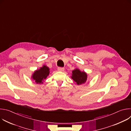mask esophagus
I'll list each match as a JSON object with an SVG mask.
<instances>
[{"label":"esophagus","mask_w":131,"mask_h":131,"mask_svg":"<svg viewBox=\"0 0 131 131\" xmlns=\"http://www.w3.org/2000/svg\"><path fill=\"white\" fill-rule=\"evenodd\" d=\"M58 70L60 71H63L64 70V68H63V67H58Z\"/></svg>","instance_id":"obj_1"}]
</instances>
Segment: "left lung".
Instances as JSON below:
<instances>
[{"mask_svg":"<svg viewBox=\"0 0 131 131\" xmlns=\"http://www.w3.org/2000/svg\"><path fill=\"white\" fill-rule=\"evenodd\" d=\"M72 79L76 82L77 84L80 85L84 83L87 80V74L84 71H81L76 68L72 71Z\"/></svg>","mask_w":131,"mask_h":131,"instance_id":"8db88e82","label":"left lung"}]
</instances>
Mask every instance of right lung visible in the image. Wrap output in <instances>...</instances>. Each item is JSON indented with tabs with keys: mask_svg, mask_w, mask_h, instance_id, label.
<instances>
[{
	"mask_svg": "<svg viewBox=\"0 0 131 131\" xmlns=\"http://www.w3.org/2000/svg\"><path fill=\"white\" fill-rule=\"evenodd\" d=\"M50 73V69L46 65H43L39 69L34 71L32 75V79L37 84H42L45 79Z\"/></svg>",
	"mask_w": 131,
	"mask_h": 131,
	"instance_id": "1",
	"label": "right lung"
}]
</instances>
